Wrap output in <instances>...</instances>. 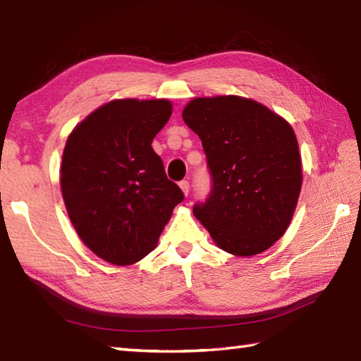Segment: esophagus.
Returning <instances> with one entry per match:
<instances>
[{"label":"esophagus","mask_w":361,"mask_h":361,"mask_svg":"<svg viewBox=\"0 0 361 361\" xmlns=\"http://www.w3.org/2000/svg\"><path fill=\"white\" fill-rule=\"evenodd\" d=\"M180 188H181V190H183V194L185 195H188L189 194V181L188 180H183V181H180Z\"/></svg>","instance_id":"34e87169"}]
</instances>
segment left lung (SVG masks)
<instances>
[{"instance_id":"8db88e82","label":"left lung","mask_w":361,"mask_h":361,"mask_svg":"<svg viewBox=\"0 0 361 361\" xmlns=\"http://www.w3.org/2000/svg\"><path fill=\"white\" fill-rule=\"evenodd\" d=\"M183 121L202 140L212 178L194 216L234 256H255L287 231L302 185L288 122L252 99L195 97Z\"/></svg>"}]
</instances>
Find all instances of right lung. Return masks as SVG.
I'll return each instance as SVG.
<instances>
[{"mask_svg": "<svg viewBox=\"0 0 361 361\" xmlns=\"http://www.w3.org/2000/svg\"><path fill=\"white\" fill-rule=\"evenodd\" d=\"M171 114L167 99H118L68 136L60 169L68 216L82 242L106 262L130 265L147 256L185 198L152 149Z\"/></svg>", "mask_w": 361, "mask_h": 361, "instance_id": "obj_1", "label": "right lung"}]
</instances>
